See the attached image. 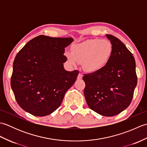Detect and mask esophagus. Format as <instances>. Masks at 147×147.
I'll list each match as a JSON object with an SVG mask.
<instances>
[{
	"label": "esophagus",
	"mask_w": 147,
	"mask_h": 147,
	"mask_svg": "<svg viewBox=\"0 0 147 147\" xmlns=\"http://www.w3.org/2000/svg\"><path fill=\"white\" fill-rule=\"evenodd\" d=\"M82 78H83V75H82V74L80 73V74H78V76L77 78H78V80H82Z\"/></svg>",
	"instance_id": "1"
}]
</instances>
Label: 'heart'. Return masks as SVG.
I'll use <instances>...</instances> for the list:
<instances>
[{"label": "heart", "instance_id": "heart-1", "mask_svg": "<svg viewBox=\"0 0 147 147\" xmlns=\"http://www.w3.org/2000/svg\"><path fill=\"white\" fill-rule=\"evenodd\" d=\"M112 50L111 43L108 40L93 39L74 45L71 52H65V56L71 65H77L82 62L84 69L94 73L107 64Z\"/></svg>", "mask_w": 147, "mask_h": 147}]
</instances>
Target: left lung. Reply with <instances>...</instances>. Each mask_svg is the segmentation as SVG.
<instances>
[{
    "label": "left lung",
    "instance_id": "left-lung-1",
    "mask_svg": "<svg viewBox=\"0 0 147 147\" xmlns=\"http://www.w3.org/2000/svg\"><path fill=\"white\" fill-rule=\"evenodd\" d=\"M112 45V54L100 71L85 74L83 80L86 101L90 109L104 116H114L131 102L137 85L135 58L116 37L106 35Z\"/></svg>",
    "mask_w": 147,
    "mask_h": 147
}]
</instances>
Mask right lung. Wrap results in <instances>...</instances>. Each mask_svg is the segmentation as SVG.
<instances>
[{
	"label": "right lung",
	"instance_id": "obj_1",
	"mask_svg": "<svg viewBox=\"0 0 147 147\" xmlns=\"http://www.w3.org/2000/svg\"><path fill=\"white\" fill-rule=\"evenodd\" d=\"M72 38L40 35L20 51L13 62L11 86L18 105L35 116L52 113L76 82L79 72L67 71L65 47Z\"/></svg>",
	"mask_w": 147,
	"mask_h": 147
}]
</instances>
